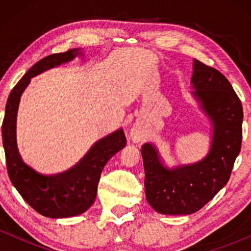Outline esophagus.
Wrapping results in <instances>:
<instances>
[{
  "instance_id": "obj_1",
  "label": "esophagus",
  "mask_w": 251,
  "mask_h": 251,
  "mask_svg": "<svg viewBox=\"0 0 251 251\" xmlns=\"http://www.w3.org/2000/svg\"><path fill=\"white\" fill-rule=\"evenodd\" d=\"M131 140L134 143H138L140 142V139H142V131H140L139 127H133L131 131Z\"/></svg>"
}]
</instances>
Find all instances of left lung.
Segmentation results:
<instances>
[{
	"instance_id": "8db88e82",
	"label": "left lung",
	"mask_w": 251,
	"mask_h": 251,
	"mask_svg": "<svg viewBox=\"0 0 251 251\" xmlns=\"http://www.w3.org/2000/svg\"><path fill=\"white\" fill-rule=\"evenodd\" d=\"M191 82L195 97L214 123L211 149L201 162L169 166L153 144H144L146 200L160 214L201 210L227 183L241 151L243 108L231 83L220 71L196 59Z\"/></svg>"
}]
</instances>
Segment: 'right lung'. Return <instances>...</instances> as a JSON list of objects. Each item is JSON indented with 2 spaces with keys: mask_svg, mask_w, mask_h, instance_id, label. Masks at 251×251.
Here are the masks:
<instances>
[{
  "mask_svg": "<svg viewBox=\"0 0 251 251\" xmlns=\"http://www.w3.org/2000/svg\"><path fill=\"white\" fill-rule=\"evenodd\" d=\"M77 50L51 54L37 61L11 89L2 123V140L9 178L22 198L39 214L50 218L82 214L94 203L98 183L109 158L126 145L122 128L102 138L88 153L67 171L46 175L22 159L16 145V113L20 98L33 76L48 68L73 60Z\"/></svg>",
  "mask_w": 251,
  "mask_h": 251,
  "instance_id": "add662e5",
  "label": "right lung"
}]
</instances>
